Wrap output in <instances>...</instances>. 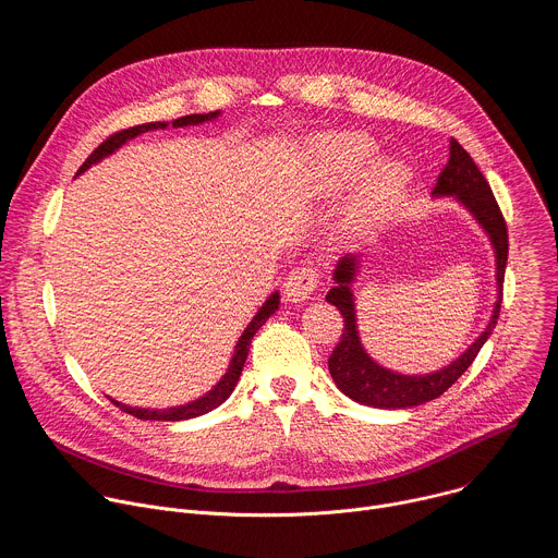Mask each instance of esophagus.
Masks as SVG:
<instances>
[{"mask_svg":"<svg viewBox=\"0 0 558 558\" xmlns=\"http://www.w3.org/2000/svg\"><path fill=\"white\" fill-rule=\"evenodd\" d=\"M317 284H320V269L313 263H302L287 276L284 295L291 302H302L317 289Z\"/></svg>","mask_w":558,"mask_h":558,"instance_id":"esophagus-1","label":"esophagus"}]
</instances>
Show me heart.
Here are the masks:
<instances>
[{"label":"heart","mask_w":558,"mask_h":558,"mask_svg":"<svg viewBox=\"0 0 558 558\" xmlns=\"http://www.w3.org/2000/svg\"><path fill=\"white\" fill-rule=\"evenodd\" d=\"M375 156V145L364 134H340L329 141V181L333 185H344L360 177V172L371 163ZM409 181V170L404 163L384 161L375 166L360 192L357 209L364 216L384 214L400 194Z\"/></svg>","instance_id":"heart-1"}]
</instances>
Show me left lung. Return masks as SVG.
Listing matches in <instances>:
<instances>
[{
	"mask_svg": "<svg viewBox=\"0 0 558 558\" xmlns=\"http://www.w3.org/2000/svg\"><path fill=\"white\" fill-rule=\"evenodd\" d=\"M433 194L454 196L457 201H461L490 235L495 254H497V284H499V295H497L499 300L495 304L493 320L488 329L474 340V344L459 360H454L452 364H448L437 373L400 375L388 368H381L364 353L357 338L353 295L349 289L357 263H355V256H344L338 263V269L333 274L338 284L327 293V300L336 304L344 317L342 338L329 357V371L338 388L344 395H349L351 400L364 407L411 409L444 395L465 373V368L474 362V357L480 355L482 347L486 344V340L490 338L499 320V311L504 302V276H506V263H508V227L486 177L482 174L480 168H476V163L459 145L457 138H450V158L446 168L441 170V174L437 177V185Z\"/></svg>",
	"mask_w": 558,
	"mask_h": 558,
	"instance_id": "left-lung-1",
	"label": "left lung"
}]
</instances>
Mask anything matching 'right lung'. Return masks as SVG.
Wrapping results in <instances>:
<instances>
[{
  "label": "right lung",
  "mask_w": 558,
  "mask_h": 558,
  "mask_svg": "<svg viewBox=\"0 0 558 558\" xmlns=\"http://www.w3.org/2000/svg\"><path fill=\"white\" fill-rule=\"evenodd\" d=\"M218 114H220V112L216 110V112H209V114H190V117H181V119H177V121L172 123V128L196 125V123L216 119ZM166 125H168V123H161V121H158V123H141V125H132V128H125V130H119V132L110 134V136L86 158V163H84L82 168H78L76 174H82V172L88 170L93 163L101 161L104 156L112 154V151H114L117 147H121L128 138H134L136 134H143V132L156 130V128H166ZM278 302H280V295H278V293L269 295V300H267V302L263 304V308L256 313V317L250 323V327L245 329V333L241 336V340H238L235 353H233L231 364H229V371H227L225 377L216 384V388L209 390L205 397H201V400H196V402H192V404H187V407L168 409V411L130 409V407H123V404H119V402H114V400H112V404L119 407V409H121L123 413H128V415H134V417H138V420H154V422H181V420H192V417H198V415H205V413L214 411L216 407H220V404L227 400V397L231 395V390L235 388V381H238V377H241L243 366H245V360H247V353H250V344H252L256 331L267 323V317H269L271 313H276Z\"/></svg>",
  "instance_id": "add662e5"
}]
</instances>
